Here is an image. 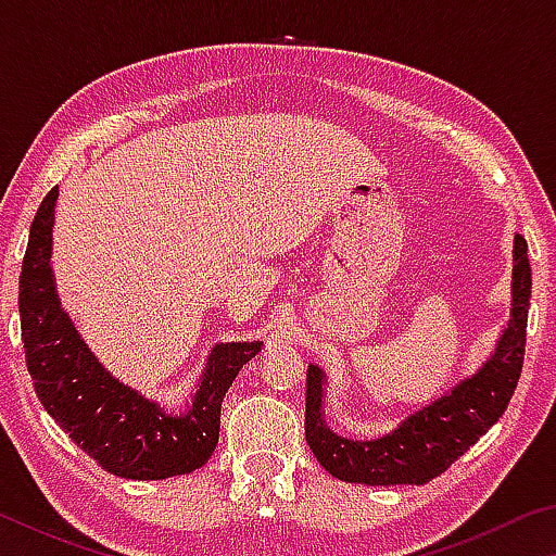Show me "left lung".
<instances>
[{"mask_svg":"<svg viewBox=\"0 0 556 556\" xmlns=\"http://www.w3.org/2000/svg\"><path fill=\"white\" fill-rule=\"evenodd\" d=\"M513 248V308L493 355L476 375L409 414L390 434L370 441L333 434L326 427L321 404L326 375L318 365H308L306 444L333 478L363 485H425L503 417L522 372L532 294V269L522 235H515Z\"/></svg>","mask_w":556,"mask_h":556,"instance_id":"1","label":"left lung"}]
</instances>
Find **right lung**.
Returning a JSON list of instances; mask_svg holds the SVG:
<instances>
[{
    "instance_id": "1",
    "label": "right lung",
    "mask_w": 556,
    "mask_h": 556,
    "mask_svg": "<svg viewBox=\"0 0 556 556\" xmlns=\"http://www.w3.org/2000/svg\"><path fill=\"white\" fill-rule=\"evenodd\" d=\"M51 188L34 215L18 277V316L26 368L46 412L75 446L112 476L131 481L193 473L208 464L218 444L220 404L244 363L262 343H218L208 355L201 384L181 414H168L102 368L61 308L51 269Z\"/></svg>"
}]
</instances>
